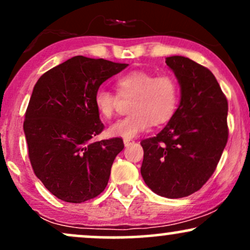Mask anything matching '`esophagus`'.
<instances>
[{"instance_id":"obj_1","label":"esophagus","mask_w":250,"mask_h":250,"mask_svg":"<svg viewBox=\"0 0 250 250\" xmlns=\"http://www.w3.org/2000/svg\"><path fill=\"white\" fill-rule=\"evenodd\" d=\"M134 142H135L134 140H131V139H125V140H123V143H125V147H128V146L133 145Z\"/></svg>"}]
</instances>
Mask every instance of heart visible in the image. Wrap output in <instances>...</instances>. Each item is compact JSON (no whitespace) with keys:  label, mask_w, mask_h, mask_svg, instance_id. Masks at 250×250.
Listing matches in <instances>:
<instances>
[{"label":"heart","mask_w":250,"mask_h":250,"mask_svg":"<svg viewBox=\"0 0 250 250\" xmlns=\"http://www.w3.org/2000/svg\"><path fill=\"white\" fill-rule=\"evenodd\" d=\"M117 95L130 99L129 115L120 119L109 127L113 136L131 139L150 127L165 125L173 117L180 99V84L170 74L157 75L143 70L129 71L116 80ZM119 97L104 88L94 94V105L104 120L115 113Z\"/></svg>","instance_id":"b5f03b06"}]
</instances>
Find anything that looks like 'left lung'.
Segmentation results:
<instances>
[{"mask_svg":"<svg viewBox=\"0 0 250 250\" xmlns=\"http://www.w3.org/2000/svg\"><path fill=\"white\" fill-rule=\"evenodd\" d=\"M166 63L179 80L181 101L156 136L142 140L141 175L154 193L179 199L202 188L228 141V101L208 68L183 56Z\"/></svg>","mask_w":250,"mask_h":250,"instance_id":"left-lung-1","label":"left lung"}]
</instances>
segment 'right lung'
Segmentation results:
<instances>
[{
  "mask_svg": "<svg viewBox=\"0 0 250 250\" xmlns=\"http://www.w3.org/2000/svg\"><path fill=\"white\" fill-rule=\"evenodd\" d=\"M128 64L74 56L40 77L23 130L34 173L57 199L81 203L107 187L121 137L93 142L104 129L94 94Z\"/></svg>",
  "mask_w": 250,
  "mask_h": 250,
  "instance_id": "obj_1",
  "label": "right lung"
}]
</instances>
